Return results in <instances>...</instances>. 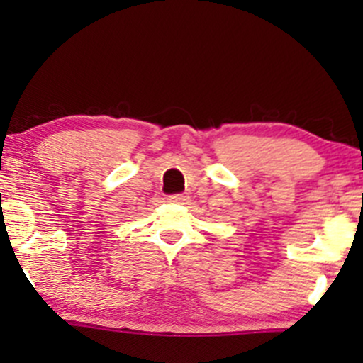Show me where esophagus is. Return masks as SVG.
I'll use <instances>...</instances> for the list:
<instances>
[{"label": "esophagus", "instance_id": "esophagus-1", "mask_svg": "<svg viewBox=\"0 0 363 363\" xmlns=\"http://www.w3.org/2000/svg\"><path fill=\"white\" fill-rule=\"evenodd\" d=\"M167 199L170 203H179V205H184V203L189 201V196L187 194H170Z\"/></svg>", "mask_w": 363, "mask_h": 363}]
</instances>
